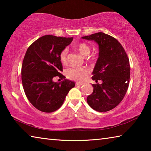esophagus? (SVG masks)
I'll return each instance as SVG.
<instances>
[{
    "instance_id": "obj_1",
    "label": "esophagus",
    "mask_w": 151,
    "mask_h": 151,
    "mask_svg": "<svg viewBox=\"0 0 151 151\" xmlns=\"http://www.w3.org/2000/svg\"><path fill=\"white\" fill-rule=\"evenodd\" d=\"M83 85V83H76V86H82V85Z\"/></svg>"
}]
</instances>
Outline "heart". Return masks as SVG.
<instances>
[{
	"instance_id": "obj_1",
	"label": "heart",
	"mask_w": 151,
	"mask_h": 151,
	"mask_svg": "<svg viewBox=\"0 0 151 151\" xmlns=\"http://www.w3.org/2000/svg\"><path fill=\"white\" fill-rule=\"evenodd\" d=\"M75 48L83 56H88L90 54L91 48L86 43L82 42L75 46ZM68 49L67 48H64L60 53L59 58L60 62L63 64H66V56H67ZM66 76L68 78L71 80H74L78 82H82L85 81L87 77L89 70L86 68L81 67V68H76L72 67L67 69L66 72Z\"/></svg>"
}]
</instances>
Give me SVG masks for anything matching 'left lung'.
<instances>
[{"mask_svg":"<svg viewBox=\"0 0 151 151\" xmlns=\"http://www.w3.org/2000/svg\"><path fill=\"white\" fill-rule=\"evenodd\" d=\"M82 39L94 40L99 48L92 76L96 84H93V92L87 96L86 101L96 111H111L122 101L129 87V58L121 43L105 33H94ZM98 80L103 83L99 84Z\"/></svg>","mask_w":151,"mask_h":151,"instance_id":"left-lung-1","label":"left lung"}]
</instances>
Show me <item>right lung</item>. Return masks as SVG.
<instances>
[{"instance_id": "1", "label": "right lung", "mask_w": 151, "mask_h": 151, "mask_svg": "<svg viewBox=\"0 0 151 151\" xmlns=\"http://www.w3.org/2000/svg\"><path fill=\"white\" fill-rule=\"evenodd\" d=\"M73 38L45 35L28 48L22 62V83L25 94L36 109L52 112L62 106L64 101L75 83L60 72L63 65L59 58L61 50L70 45ZM58 76L64 80L53 81Z\"/></svg>"}]
</instances>
